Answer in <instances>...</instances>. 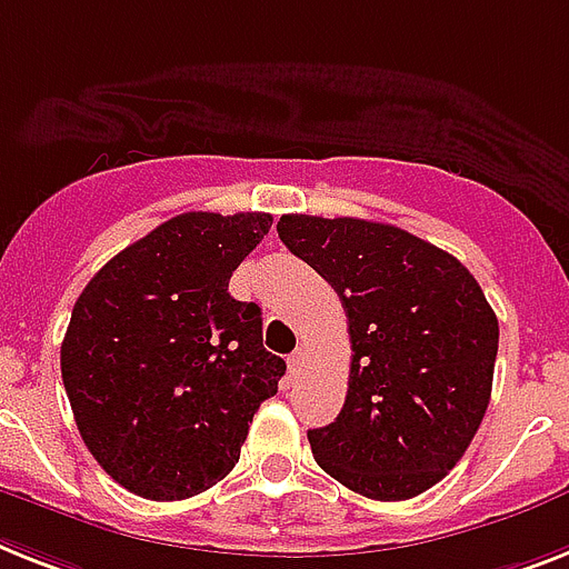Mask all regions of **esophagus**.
I'll use <instances>...</instances> for the list:
<instances>
[{"label":"esophagus","instance_id":"1","mask_svg":"<svg viewBox=\"0 0 569 569\" xmlns=\"http://www.w3.org/2000/svg\"><path fill=\"white\" fill-rule=\"evenodd\" d=\"M305 360H308V355H305V349H296L293 355H290L288 358V369H290V375H299L302 372V366H305Z\"/></svg>","mask_w":569,"mask_h":569}]
</instances>
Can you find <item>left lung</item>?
<instances>
[{
	"label": "left lung",
	"mask_w": 569,
	"mask_h": 569,
	"mask_svg": "<svg viewBox=\"0 0 569 569\" xmlns=\"http://www.w3.org/2000/svg\"><path fill=\"white\" fill-rule=\"evenodd\" d=\"M281 243L337 290L351 372L340 416L308 430L326 473L410 500L462 459L491 398L500 328L468 267L389 223L281 214Z\"/></svg>",
	"instance_id": "obj_1"
}]
</instances>
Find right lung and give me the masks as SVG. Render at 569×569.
I'll list each match as a JSON object with an SVG mask.
<instances>
[{
  "label": "right lung",
  "instance_id": "obj_1",
  "mask_svg": "<svg viewBox=\"0 0 569 569\" xmlns=\"http://www.w3.org/2000/svg\"><path fill=\"white\" fill-rule=\"evenodd\" d=\"M273 227L264 211H186L110 258L72 308L60 372L83 445L148 500L223 480L284 360L261 342V308L229 279Z\"/></svg>",
  "mask_w": 569,
  "mask_h": 569
}]
</instances>
